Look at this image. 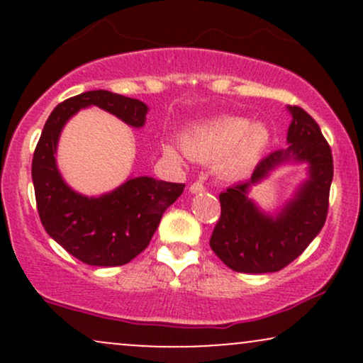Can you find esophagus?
Returning <instances> with one entry per match:
<instances>
[{
	"label": "esophagus",
	"mask_w": 363,
	"mask_h": 363,
	"mask_svg": "<svg viewBox=\"0 0 363 363\" xmlns=\"http://www.w3.org/2000/svg\"><path fill=\"white\" fill-rule=\"evenodd\" d=\"M189 191L193 194H199V193H203V191H205V186H203L201 182H193V184H191V187H189Z\"/></svg>",
	"instance_id": "1"
}]
</instances>
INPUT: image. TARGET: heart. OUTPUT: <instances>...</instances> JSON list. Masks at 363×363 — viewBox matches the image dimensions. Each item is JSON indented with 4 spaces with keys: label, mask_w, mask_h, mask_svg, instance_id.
<instances>
[{
    "label": "heart",
    "mask_w": 363,
    "mask_h": 363,
    "mask_svg": "<svg viewBox=\"0 0 363 363\" xmlns=\"http://www.w3.org/2000/svg\"><path fill=\"white\" fill-rule=\"evenodd\" d=\"M272 135L262 123L235 116H222L189 128L182 136L187 157L199 162L220 160L218 170L225 177H240L259 164ZM169 160L181 162V153L172 143L164 145Z\"/></svg>",
    "instance_id": "1"
}]
</instances>
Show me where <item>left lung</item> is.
<instances>
[{"label": "left lung", "mask_w": 363, "mask_h": 363, "mask_svg": "<svg viewBox=\"0 0 363 363\" xmlns=\"http://www.w3.org/2000/svg\"><path fill=\"white\" fill-rule=\"evenodd\" d=\"M289 147L269 153L257 164L249 181L220 194L222 213L210 245L234 272H280L306 251L326 222L333 181L331 148L306 111L297 106H289ZM286 163H307L310 177L277 216H269L248 198V191Z\"/></svg>", "instance_id": "1"}]
</instances>
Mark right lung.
<instances>
[{"instance_id":"add662e5","label":"right lung","mask_w":363,"mask_h":363,"mask_svg":"<svg viewBox=\"0 0 363 363\" xmlns=\"http://www.w3.org/2000/svg\"><path fill=\"white\" fill-rule=\"evenodd\" d=\"M91 106L133 128H143L147 121V104L107 90L85 91L56 106L32 158L37 211L45 232L77 259L90 266H123L148 247L162 215L184 184L141 176L101 196L72 189L57 169V141L65 124Z\"/></svg>"}]
</instances>
